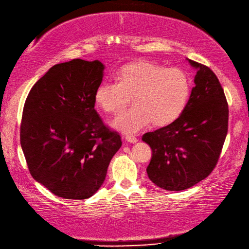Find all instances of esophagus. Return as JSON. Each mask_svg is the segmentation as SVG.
<instances>
[{
  "instance_id": "esophagus-1",
  "label": "esophagus",
  "mask_w": 249,
  "mask_h": 249,
  "mask_svg": "<svg viewBox=\"0 0 249 249\" xmlns=\"http://www.w3.org/2000/svg\"><path fill=\"white\" fill-rule=\"evenodd\" d=\"M125 140H126V142H129V143H131V144H135V143H138V139L136 138H134V136H125Z\"/></svg>"
}]
</instances>
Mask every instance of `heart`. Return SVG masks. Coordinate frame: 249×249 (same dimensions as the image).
<instances>
[{
    "mask_svg": "<svg viewBox=\"0 0 249 249\" xmlns=\"http://www.w3.org/2000/svg\"><path fill=\"white\" fill-rule=\"evenodd\" d=\"M191 93L189 74L180 68H165L148 60H136L119 71L117 82H102L94 101L109 114L118 115L130 103L134 106L114 121L116 129L134 134L151 121L165 126L185 110Z\"/></svg>",
    "mask_w": 249,
    "mask_h": 249,
    "instance_id": "obj_1",
    "label": "heart"
}]
</instances>
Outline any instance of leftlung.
<instances>
[{
    "mask_svg": "<svg viewBox=\"0 0 249 249\" xmlns=\"http://www.w3.org/2000/svg\"><path fill=\"white\" fill-rule=\"evenodd\" d=\"M196 70L195 87L185 110L174 123L143 135L153 156L147 175L170 191L188 189L216 166L228 133L229 108L213 71L188 59Z\"/></svg>",
    "mask_w": 249,
    "mask_h": 249,
    "instance_id": "1",
    "label": "left lung"
}]
</instances>
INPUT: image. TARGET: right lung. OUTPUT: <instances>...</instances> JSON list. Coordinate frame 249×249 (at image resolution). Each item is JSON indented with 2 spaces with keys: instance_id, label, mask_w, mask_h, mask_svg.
I'll return each mask as SVG.
<instances>
[{
  "instance_id": "right-lung-1",
  "label": "right lung",
  "mask_w": 249,
  "mask_h": 249,
  "mask_svg": "<svg viewBox=\"0 0 249 249\" xmlns=\"http://www.w3.org/2000/svg\"><path fill=\"white\" fill-rule=\"evenodd\" d=\"M99 60L73 59L50 68L30 90L20 144L30 173L53 195L84 200L102 186L121 138L94 109L102 83Z\"/></svg>"
}]
</instances>
